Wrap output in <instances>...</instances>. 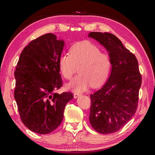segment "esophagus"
I'll return each instance as SVG.
<instances>
[{"instance_id":"esophagus-1","label":"esophagus","mask_w":155,"mask_h":155,"mask_svg":"<svg viewBox=\"0 0 155 155\" xmlns=\"http://www.w3.org/2000/svg\"><path fill=\"white\" fill-rule=\"evenodd\" d=\"M81 95V94L80 93H74V98H78V97H79Z\"/></svg>"}]
</instances>
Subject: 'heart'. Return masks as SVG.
<instances>
[{"label": "heart", "mask_w": 155, "mask_h": 155, "mask_svg": "<svg viewBox=\"0 0 155 155\" xmlns=\"http://www.w3.org/2000/svg\"><path fill=\"white\" fill-rule=\"evenodd\" d=\"M58 66L60 73L68 80L72 78L76 67L79 66V74L67 85L68 89L78 93L87 90L91 84L97 87L103 84L109 74L111 60L97 46L83 41L72 45L69 54H62Z\"/></svg>", "instance_id": "1"}]
</instances>
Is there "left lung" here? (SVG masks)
Wrapping results in <instances>:
<instances>
[{
    "label": "left lung",
    "instance_id": "obj_1",
    "mask_svg": "<svg viewBox=\"0 0 155 155\" xmlns=\"http://www.w3.org/2000/svg\"><path fill=\"white\" fill-rule=\"evenodd\" d=\"M88 37L107 49L112 65L107 83L90 96L89 121L97 132L113 133L123 127L136 113L142 83L139 63L135 56L124 48L115 35L91 32Z\"/></svg>",
    "mask_w": 155,
    "mask_h": 155
}]
</instances>
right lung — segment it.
<instances>
[{
  "label": "right lung",
  "mask_w": 155,
  "mask_h": 155,
  "mask_svg": "<svg viewBox=\"0 0 155 155\" xmlns=\"http://www.w3.org/2000/svg\"><path fill=\"white\" fill-rule=\"evenodd\" d=\"M64 45L52 33L32 41L20 55L14 93L21 120L32 132L44 134L62 123L71 93L58 94L62 85L58 61Z\"/></svg>",
  "instance_id": "right-lung-1"
}]
</instances>
